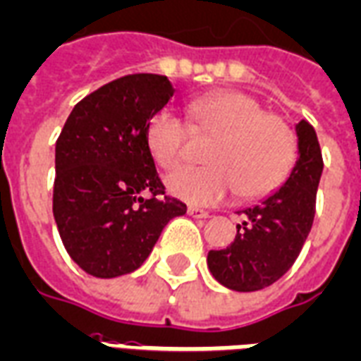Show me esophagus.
I'll use <instances>...</instances> for the list:
<instances>
[{"label":"esophagus","mask_w":361,"mask_h":361,"mask_svg":"<svg viewBox=\"0 0 361 361\" xmlns=\"http://www.w3.org/2000/svg\"><path fill=\"white\" fill-rule=\"evenodd\" d=\"M188 215L194 216V219H209V213H207V211L200 209V207H194V205L188 207Z\"/></svg>","instance_id":"obj_1"}]
</instances>
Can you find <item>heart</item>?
<instances>
[{
	"label": "heart",
	"mask_w": 361,
	"mask_h": 361,
	"mask_svg": "<svg viewBox=\"0 0 361 361\" xmlns=\"http://www.w3.org/2000/svg\"><path fill=\"white\" fill-rule=\"evenodd\" d=\"M192 127L211 135L205 152L209 165L180 167L167 177L175 197L194 205L224 200L234 188L243 200L268 196L286 183L297 159V139L286 119L251 94L238 91L203 94L188 104ZM188 123L171 110L148 119L146 146L154 161L173 169L184 158Z\"/></svg>",
	"instance_id": "b5f03b06"
}]
</instances>
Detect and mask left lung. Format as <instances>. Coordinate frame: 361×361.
I'll use <instances>...</instances> for the list:
<instances>
[{
    "label": "left lung",
    "instance_id": "obj_1",
    "mask_svg": "<svg viewBox=\"0 0 361 361\" xmlns=\"http://www.w3.org/2000/svg\"><path fill=\"white\" fill-rule=\"evenodd\" d=\"M299 159L280 190L259 205L240 211L234 242L211 249L207 267L215 280L234 291H259L293 267L316 215V192L324 171L314 127L299 121Z\"/></svg>",
    "mask_w": 361,
    "mask_h": 361
}]
</instances>
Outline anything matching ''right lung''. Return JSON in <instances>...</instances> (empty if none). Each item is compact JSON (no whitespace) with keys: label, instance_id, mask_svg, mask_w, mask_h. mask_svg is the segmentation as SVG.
Here are the masks:
<instances>
[{"label":"right lung","instance_id":"right-lung-1","mask_svg":"<svg viewBox=\"0 0 361 361\" xmlns=\"http://www.w3.org/2000/svg\"><path fill=\"white\" fill-rule=\"evenodd\" d=\"M173 93L167 75L118 78L80 100L56 139L53 215L68 255L91 276L137 270L165 224L186 213L165 196L146 146L148 119Z\"/></svg>","mask_w":361,"mask_h":361}]
</instances>
